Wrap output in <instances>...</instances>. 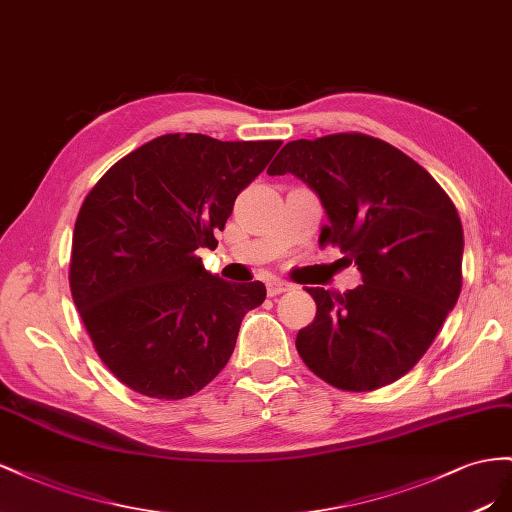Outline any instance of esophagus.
Wrapping results in <instances>:
<instances>
[{"instance_id": "1", "label": "esophagus", "mask_w": 512, "mask_h": 512, "mask_svg": "<svg viewBox=\"0 0 512 512\" xmlns=\"http://www.w3.org/2000/svg\"><path fill=\"white\" fill-rule=\"evenodd\" d=\"M266 287H268V296H279V294H285V291L294 289V285L283 281V279H270L266 283Z\"/></svg>"}]
</instances>
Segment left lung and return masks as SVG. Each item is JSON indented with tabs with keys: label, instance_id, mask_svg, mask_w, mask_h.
<instances>
[{
	"label": "left lung",
	"instance_id": "obj_1",
	"mask_svg": "<svg viewBox=\"0 0 512 512\" xmlns=\"http://www.w3.org/2000/svg\"><path fill=\"white\" fill-rule=\"evenodd\" d=\"M268 173L311 188L328 216L319 242L341 246L362 274L343 296L306 289L317 313L296 337L300 358L341 390L397 382L461 294L463 227L452 201L416 160L360 133L289 141Z\"/></svg>",
	"mask_w": 512,
	"mask_h": 512
}]
</instances>
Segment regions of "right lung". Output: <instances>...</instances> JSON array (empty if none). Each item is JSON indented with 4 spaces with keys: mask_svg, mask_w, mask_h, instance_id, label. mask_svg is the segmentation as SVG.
<instances>
[{
    "mask_svg": "<svg viewBox=\"0 0 512 512\" xmlns=\"http://www.w3.org/2000/svg\"><path fill=\"white\" fill-rule=\"evenodd\" d=\"M281 141L163 135L92 188L72 233L70 291L100 360L152 399H186L223 371L266 285L208 272L199 248Z\"/></svg>",
    "mask_w": 512,
    "mask_h": 512,
    "instance_id": "right-lung-1",
    "label": "right lung"
}]
</instances>
